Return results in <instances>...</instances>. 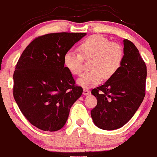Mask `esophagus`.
<instances>
[{
    "instance_id": "esophagus-1",
    "label": "esophagus",
    "mask_w": 157,
    "mask_h": 157,
    "mask_svg": "<svg viewBox=\"0 0 157 157\" xmlns=\"http://www.w3.org/2000/svg\"><path fill=\"white\" fill-rule=\"evenodd\" d=\"M83 94L84 95H89L90 94V91L88 89H83Z\"/></svg>"
}]
</instances>
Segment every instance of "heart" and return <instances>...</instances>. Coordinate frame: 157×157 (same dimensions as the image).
<instances>
[{"instance_id":"b5f03b06","label":"heart","mask_w":157,"mask_h":157,"mask_svg":"<svg viewBox=\"0 0 157 157\" xmlns=\"http://www.w3.org/2000/svg\"><path fill=\"white\" fill-rule=\"evenodd\" d=\"M80 53L68 51L63 57L66 69L73 75H80L83 60L90 62L91 71L84 73L77 82L84 89L96 86L102 79L109 80L114 76L121 67L124 58L123 48L117 43H111L100 35L90 36L79 46Z\"/></svg>"}]
</instances>
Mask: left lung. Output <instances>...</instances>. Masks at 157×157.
<instances>
[{"instance_id":"obj_1","label":"left lung","mask_w":157,"mask_h":157,"mask_svg":"<svg viewBox=\"0 0 157 157\" xmlns=\"http://www.w3.org/2000/svg\"><path fill=\"white\" fill-rule=\"evenodd\" d=\"M124 58L114 76L91 94L97 104L91 116L95 125L103 130H115L125 125L136 113L145 95L147 68L137 48L123 40Z\"/></svg>"}]
</instances>
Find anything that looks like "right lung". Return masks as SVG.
I'll use <instances>...</instances> for the list:
<instances>
[{
	"label": "right lung",
	"instance_id": "add662e5",
	"mask_svg": "<svg viewBox=\"0 0 157 157\" xmlns=\"http://www.w3.org/2000/svg\"><path fill=\"white\" fill-rule=\"evenodd\" d=\"M86 33L47 34L23 51L13 75V95L29 122L43 131H56L67 121L82 88L75 86L63 57Z\"/></svg>",
	"mask_w": 157,
	"mask_h": 157
}]
</instances>
